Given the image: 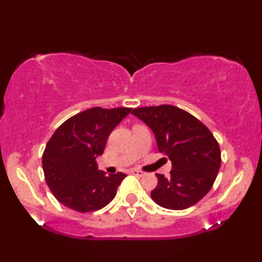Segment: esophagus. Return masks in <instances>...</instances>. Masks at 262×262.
Returning a JSON list of instances; mask_svg holds the SVG:
<instances>
[{
    "mask_svg": "<svg viewBox=\"0 0 262 262\" xmlns=\"http://www.w3.org/2000/svg\"><path fill=\"white\" fill-rule=\"evenodd\" d=\"M131 174H134V175H136V177H138V178H142V177H144V175H145L144 171L138 170V169H132L131 170Z\"/></svg>",
    "mask_w": 262,
    "mask_h": 262,
    "instance_id": "esophagus-1",
    "label": "esophagus"
}]
</instances>
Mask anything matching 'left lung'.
Instances as JSON below:
<instances>
[{"mask_svg":"<svg viewBox=\"0 0 262 262\" xmlns=\"http://www.w3.org/2000/svg\"><path fill=\"white\" fill-rule=\"evenodd\" d=\"M151 128L160 152L171 161L170 177L156 174L151 198L169 210H184L204 198L221 167L220 145L209 128L186 111L170 105L131 112Z\"/></svg>","mask_w":262,"mask_h":262,"instance_id":"1","label":"left lung"}]
</instances>
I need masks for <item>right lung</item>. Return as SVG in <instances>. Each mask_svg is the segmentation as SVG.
<instances>
[{
	"label": "right lung",
	"mask_w": 262,
	"mask_h": 262,
	"mask_svg": "<svg viewBox=\"0 0 262 262\" xmlns=\"http://www.w3.org/2000/svg\"><path fill=\"white\" fill-rule=\"evenodd\" d=\"M131 108H94L71 117L50 138L42 154V170L52 194L60 204L77 212L105 207L117 194L126 174L106 175L98 169L111 132Z\"/></svg>",
	"instance_id": "1"
}]
</instances>
